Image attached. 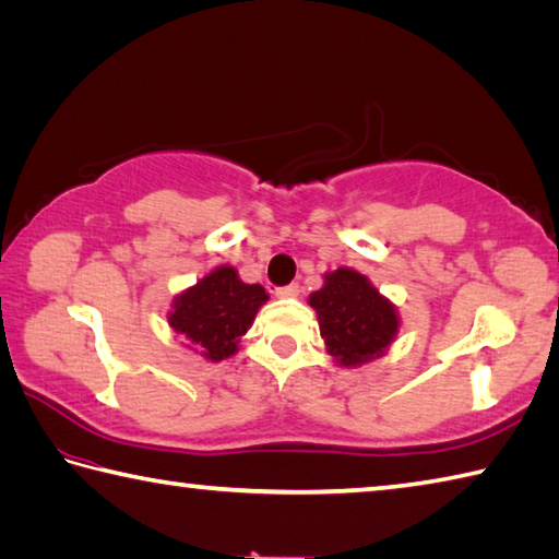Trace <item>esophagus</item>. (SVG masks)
Segmentation results:
<instances>
[{"label":"esophagus","instance_id":"esophagus-1","mask_svg":"<svg viewBox=\"0 0 559 559\" xmlns=\"http://www.w3.org/2000/svg\"><path fill=\"white\" fill-rule=\"evenodd\" d=\"M275 294H277L280 299H294V297H299V284H297V282L284 284V287H277V289H275Z\"/></svg>","mask_w":559,"mask_h":559}]
</instances>
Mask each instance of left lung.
<instances>
[{
	"instance_id": "obj_1",
	"label": "left lung",
	"mask_w": 559,
	"mask_h": 559,
	"mask_svg": "<svg viewBox=\"0 0 559 559\" xmlns=\"http://www.w3.org/2000/svg\"><path fill=\"white\" fill-rule=\"evenodd\" d=\"M309 304L319 313V325L329 353L341 365H362L384 353L399 329L392 304L355 270H335L313 292Z\"/></svg>"
}]
</instances>
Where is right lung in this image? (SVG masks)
Here are the masks:
<instances>
[{
	"label": "right lung",
	"mask_w": 559,
	"mask_h": 559,
	"mask_svg": "<svg viewBox=\"0 0 559 559\" xmlns=\"http://www.w3.org/2000/svg\"><path fill=\"white\" fill-rule=\"evenodd\" d=\"M265 301L260 284L240 282L234 267H216L175 301L170 325L209 360H224Z\"/></svg>",
	"instance_id": "right-lung-1"
}]
</instances>
